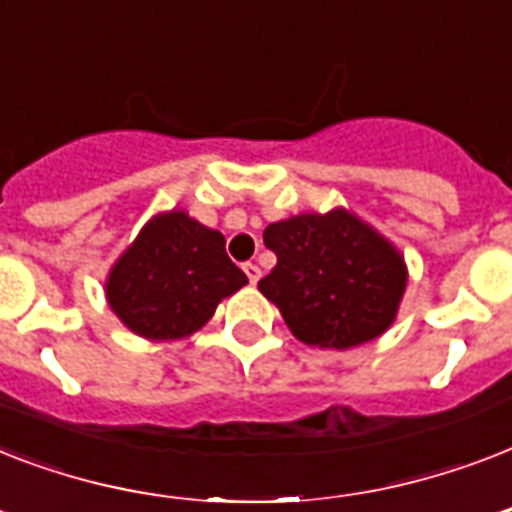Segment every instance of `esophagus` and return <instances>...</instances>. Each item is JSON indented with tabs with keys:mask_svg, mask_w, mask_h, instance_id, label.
<instances>
[{
	"mask_svg": "<svg viewBox=\"0 0 512 512\" xmlns=\"http://www.w3.org/2000/svg\"><path fill=\"white\" fill-rule=\"evenodd\" d=\"M244 273H247L249 284H257L260 281V268L255 263H244Z\"/></svg>",
	"mask_w": 512,
	"mask_h": 512,
	"instance_id": "1",
	"label": "esophagus"
}]
</instances>
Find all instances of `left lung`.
I'll list each match as a JSON object with an SVG mask.
<instances>
[{"label":"left lung","mask_w":512,"mask_h":512,"mask_svg":"<svg viewBox=\"0 0 512 512\" xmlns=\"http://www.w3.org/2000/svg\"><path fill=\"white\" fill-rule=\"evenodd\" d=\"M263 241L279 263L257 289L300 342L348 350L396 321L409 281L406 260L356 212H300L268 225Z\"/></svg>","instance_id":"obj_1"}]
</instances>
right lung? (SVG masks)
Instances as JSON below:
<instances>
[{"label":"right lung","instance_id":"add662e5","mask_svg":"<svg viewBox=\"0 0 512 512\" xmlns=\"http://www.w3.org/2000/svg\"><path fill=\"white\" fill-rule=\"evenodd\" d=\"M247 284L223 233L185 209L156 212L106 276V300L132 335L151 342L199 332L225 297Z\"/></svg>","mask_w":512,"mask_h":512}]
</instances>
